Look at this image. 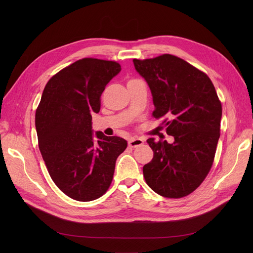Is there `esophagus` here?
Returning a JSON list of instances; mask_svg holds the SVG:
<instances>
[{
	"label": "esophagus",
	"instance_id": "obj_1",
	"mask_svg": "<svg viewBox=\"0 0 253 253\" xmlns=\"http://www.w3.org/2000/svg\"><path fill=\"white\" fill-rule=\"evenodd\" d=\"M143 143H144V140L142 138H139V137H133L128 141L129 147H131V148L140 147V145H142Z\"/></svg>",
	"mask_w": 253,
	"mask_h": 253
}]
</instances>
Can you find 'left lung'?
<instances>
[{"mask_svg": "<svg viewBox=\"0 0 253 253\" xmlns=\"http://www.w3.org/2000/svg\"><path fill=\"white\" fill-rule=\"evenodd\" d=\"M148 83L153 117L163 120L174 141L149 138L153 160L143 166L149 187L166 198H182L200 185L214 160L219 138L221 103L206 74L183 59L163 54L133 59Z\"/></svg>", "mask_w": 253, "mask_h": 253, "instance_id": "left-lung-1", "label": "left lung"}]
</instances>
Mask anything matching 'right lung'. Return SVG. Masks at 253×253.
<instances>
[{
	"mask_svg": "<svg viewBox=\"0 0 253 253\" xmlns=\"http://www.w3.org/2000/svg\"><path fill=\"white\" fill-rule=\"evenodd\" d=\"M121 72L116 61L80 59L53 76L36 111L39 149L58 189L77 201L101 197L113 180L116 160L127 148L118 136L92 130L106 84Z\"/></svg>",
	"mask_w": 253,
	"mask_h": 253,
	"instance_id": "1",
	"label": "right lung"
}]
</instances>
